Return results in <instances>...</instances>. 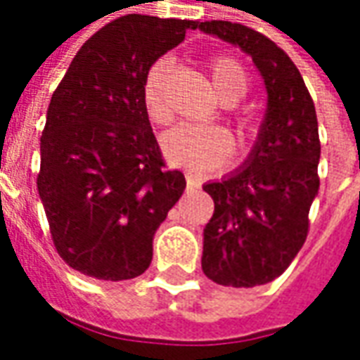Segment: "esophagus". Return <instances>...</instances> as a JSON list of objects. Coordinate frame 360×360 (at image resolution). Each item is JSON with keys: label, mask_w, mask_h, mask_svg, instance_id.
Here are the masks:
<instances>
[{"label": "esophagus", "mask_w": 360, "mask_h": 360, "mask_svg": "<svg viewBox=\"0 0 360 360\" xmlns=\"http://www.w3.org/2000/svg\"><path fill=\"white\" fill-rule=\"evenodd\" d=\"M198 188H200V184H198L196 178L194 176H186V190L192 192V190H198Z\"/></svg>", "instance_id": "esophagus-1"}]
</instances>
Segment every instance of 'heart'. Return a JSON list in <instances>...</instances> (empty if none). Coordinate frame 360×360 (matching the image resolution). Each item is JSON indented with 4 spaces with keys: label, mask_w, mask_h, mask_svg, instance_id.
Segmentation results:
<instances>
[{
    "label": "heart",
    "mask_w": 360,
    "mask_h": 360,
    "mask_svg": "<svg viewBox=\"0 0 360 360\" xmlns=\"http://www.w3.org/2000/svg\"><path fill=\"white\" fill-rule=\"evenodd\" d=\"M170 59L160 57L146 69L142 79V105L156 124H164L170 118V108L164 96V81L170 71ZM210 77L218 96L224 103L240 101L250 86V77L242 63L231 57H214L210 61ZM164 158L172 166L184 168L194 174L216 172L230 160L233 142L226 130L204 124H178L160 139Z\"/></svg>",
    "instance_id": "heart-1"
}]
</instances>
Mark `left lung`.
<instances>
[{
    "label": "left lung",
    "mask_w": 360,
    "mask_h": 360,
    "mask_svg": "<svg viewBox=\"0 0 360 360\" xmlns=\"http://www.w3.org/2000/svg\"><path fill=\"white\" fill-rule=\"evenodd\" d=\"M198 27L248 53L267 91L248 160L219 182L204 184L214 216L204 228L202 269L218 285H264L285 271L307 240L319 192L315 105L289 55L259 31L230 21H202Z\"/></svg>",
    "instance_id": "obj_1"
}]
</instances>
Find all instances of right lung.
<instances>
[{
	"label": "right lung",
	"mask_w": 360,
	"mask_h": 360,
	"mask_svg": "<svg viewBox=\"0 0 360 360\" xmlns=\"http://www.w3.org/2000/svg\"><path fill=\"white\" fill-rule=\"evenodd\" d=\"M198 21L118 17L75 55L51 96L37 190L63 262L122 281L152 262V238L186 178L168 170L142 105L146 69Z\"/></svg>",
	"instance_id": "add662e5"
}]
</instances>
